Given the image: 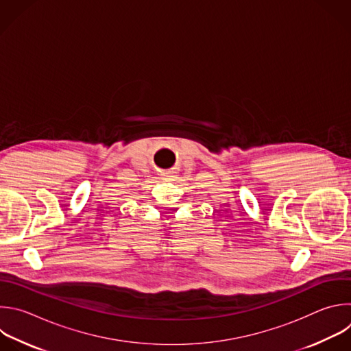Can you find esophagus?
Instances as JSON below:
<instances>
[{
  "instance_id": "34e87169",
  "label": "esophagus",
  "mask_w": 351,
  "mask_h": 351,
  "mask_svg": "<svg viewBox=\"0 0 351 351\" xmlns=\"http://www.w3.org/2000/svg\"><path fill=\"white\" fill-rule=\"evenodd\" d=\"M161 178H162V180L169 182V180H175L178 178V173H176L175 169H168V171H164L161 173Z\"/></svg>"
}]
</instances>
